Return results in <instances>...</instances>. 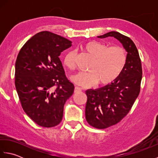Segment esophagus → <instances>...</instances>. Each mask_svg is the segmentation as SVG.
<instances>
[{
  "instance_id": "34e87169",
  "label": "esophagus",
  "mask_w": 158,
  "mask_h": 158,
  "mask_svg": "<svg viewBox=\"0 0 158 158\" xmlns=\"http://www.w3.org/2000/svg\"><path fill=\"white\" fill-rule=\"evenodd\" d=\"M81 92V88H79V87H77V86H75V90H74V92L78 93V92Z\"/></svg>"
}]
</instances>
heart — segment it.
Here are the masks:
<instances>
[{
  "mask_svg": "<svg viewBox=\"0 0 158 158\" xmlns=\"http://www.w3.org/2000/svg\"><path fill=\"white\" fill-rule=\"evenodd\" d=\"M81 49L93 59L88 72H80L70 77L75 84L83 88H89L99 81L100 85L113 82L123 71L126 62V52L121 46L109 47L96 41L84 43ZM64 65L70 69L75 68L74 52H69L64 59Z\"/></svg>",
  "mask_w": 158,
  "mask_h": 158,
  "instance_id": "1",
  "label": "heart"
}]
</instances>
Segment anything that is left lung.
Instances as JSON below:
<instances>
[{
	"instance_id": "1",
	"label": "left lung",
	"mask_w": 158,
	"mask_h": 158,
	"mask_svg": "<svg viewBox=\"0 0 158 158\" xmlns=\"http://www.w3.org/2000/svg\"><path fill=\"white\" fill-rule=\"evenodd\" d=\"M112 36L122 43L127 52L125 66L120 75L110 84L98 89H88L85 119L90 126L105 129L119 122L129 113L140 93L142 66L139 53L134 42L115 31L98 36Z\"/></svg>"
}]
</instances>
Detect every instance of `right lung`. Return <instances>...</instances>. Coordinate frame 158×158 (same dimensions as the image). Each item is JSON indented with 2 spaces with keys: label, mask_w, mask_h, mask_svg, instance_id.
I'll return each mask as SVG.
<instances>
[{
  "label": "right lung",
  "mask_w": 158,
  "mask_h": 158,
  "mask_svg": "<svg viewBox=\"0 0 158 158\" xmlns=\"http://www.w3.org/2000/svg\"><path fill=\"white\" fill-rule=\"evenodd\" d=\"M71 43L51 32H40L23 45L17 57V92L26 115L40 126L58 125L64 105L73 94L75 87L66 78L59 58Z\"/></svg>",
  "instance_id": "right-lung-1"
}]
</instances>
